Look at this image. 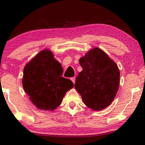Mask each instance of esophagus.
Returning a JSON list of instances; mask_svg holds the SVG:
<instances>
[{
  "label": "esophagus",
  "mask_w": 145,
  "mask_h": 145,
  "mask_svg": "<svg viewBox=\"0 0 145 145\" xmlns=\"http://www.w3.org/2000/svg\"><path fill=\"white\" fill-rule=\"evenodd\" d=\"M71 80H72V81L73 82V84H75V77L71 78Z\"/></svg>",
  "instance_id": "34e87169"
}]
</instances>
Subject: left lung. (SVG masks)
Here are the masks:
<instances>
[{
	"mask_svg": "<svg viewBox=\"0 0 145 145\" xmlns=\"http://www.w3.org/2000/svg\"><path fill=\"white\" fill-rule=\"evenodd\" d=\"M82 68L76 78L75 88L83 102L94 111L107 107L116 97L120 73L114 61L101 49L95 47L80 57Z\"/></svg>",
	"mask_w": 145,
	"mask_h": 145,
	"instance_id": "1",
	"label": "left lung"
}]
</instances>
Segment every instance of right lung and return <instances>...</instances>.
<instances>
[{"label":"right lung","instance_id":"obj_1","mask_svg":"<svg viewBox=\"0 0 145 145\" xmlns=\"http://www.w3.org/2000/svg\"><path fill=\"white\" fill-rule=\"evenodd\" d=\"M63 70L49 49L34 56L24 68L22 85L29 99L39 109L52 111L73 87L70 79L61 77Z\"/></svg>","mask_w":145,"mask_h":145}]
</instances>
